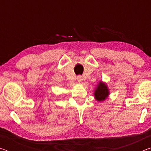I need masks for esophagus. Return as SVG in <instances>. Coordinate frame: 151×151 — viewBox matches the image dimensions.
Instances as JSON below:
<instances>
[{
	"mask_svg": "<svg viewBox=\"0 0 151 151\" xmlns=\"http://www.w3.org/2000/svg\"><path fill=\"white\" fill-rule=\"evenodd\" d=\"M76 79H77V81L80 83V82H81L82 81H83V77H82L81 76H78L77 78H76Z\"/></svg>",
	"mask_w": 151,
	"mask_h": 151,
	"instance_id": "esophagus-1",
	"label": "esophagus"
}]
</instances>
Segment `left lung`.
<instances>
[{
    "label": "left lung",
    "mask_w": 151,
    "mask_h": 151,
    "mask_svg": "<svg viewBox=\"0 0 151 151\" xmlns=\"http://www.w3.org/2000/svg\"><path fill=\"white\" fill-rule=\"evenodd\" d=\"M108 95L109 90L108 88H107V86L101 82V83H99V85L97 86V88L95 90V92H94L95 98L96 100L102 101H104L106 98H107Z\"/></svg>",
    "instance_id": "left-lung-1"
}]
</instances>
